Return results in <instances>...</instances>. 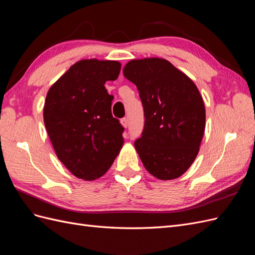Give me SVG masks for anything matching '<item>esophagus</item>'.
Wrapping results in <instances>:
<instances>
[{"mask_svg":"<svg viewBox=\"0 0 255 255\" xmlns=\"http://www.w3.org/2000/svg\"><path fill=\"white\" fill-rule=\"evenodd\" d=\"M120 122H121V125L125 127V128H128V118H122L121 120H120Z\"/></svg>","mask_w":255,"mask_h":255,"instance_id":"1","label":"esophagus"}]
</instances>
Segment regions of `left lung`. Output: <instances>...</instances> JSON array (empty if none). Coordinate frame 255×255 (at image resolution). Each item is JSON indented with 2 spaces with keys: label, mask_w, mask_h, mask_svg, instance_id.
Segmentation results:
<instances>
[{
  "label": "left lung",
  "mask_w": 255,
  "mask_h": 255,
  "mask_svg": "<svg viewBox=\"0 0 255 255\" xmlns=\"http://www.w3.org/2000/svg\"><path fill=\"white\" fill-rule=\"evenodd\" d=\"M123 74L136 85L143 106V130L134 142L138 155L157 179H176L194 163L201 144V95L186 74L163 58L130 60Z\"/></svg>",
  "instance_id": "1"
}]
</instances>
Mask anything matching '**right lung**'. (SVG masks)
Instances as JSON below:
<instances>
[{"mask_svg": "<svg viewBox=\"0 0 255 255\" xmlns=\"http://www.w3.org/2000/svg\"><path fill=\"white\" fill-rule=\"evenodd\" d=\"M121 64L83 59L52 85L43 120L58 159L73 175L92 181L111 168L123 145V130L112 115L106 81H115Z\"/></svg>", "mask_w": 255, "mask_h": 255, "instance_id": "1", "label": "right lung"}]
</instances>
